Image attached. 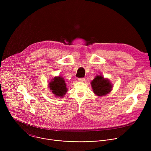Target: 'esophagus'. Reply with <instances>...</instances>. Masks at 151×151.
Returning a JSON list of instances; mask_svg holds the SVG:
<instances>
[{
  "mask_svg": "<svg viewBox=\"0 0 151 151\" xmlns=\"http://www.w3.org/2000/svg\"><path fill=\"white\" fill-rule=\"evenodd\" d=\"M85 81V78H79L78 79V81L79 82H84Z\"/></svg>",
  "mask_w": 151,
  "mask_h": 151,
  "instance_id": "1",
  "label": "esophagus"
}]
</instances>
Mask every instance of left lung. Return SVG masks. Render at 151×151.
<instances>
[{
    "label": "left lung",
    "mask_w": 151,
    "mask_h": 151,
    "mask_svg": "<svg viewBox=\"0 0 151 151\" xmlns=\"http://www.w3.org/2000/svg\"><path fill=\"white\" fill-rule=\"evenodd\" d=\"M91 85L94 93L99 97L109 94L113 88V85L110 80L104 78L101 75H96L91 82Z\"/></svg>",
    "instance_id": "1"
}]
</instances>
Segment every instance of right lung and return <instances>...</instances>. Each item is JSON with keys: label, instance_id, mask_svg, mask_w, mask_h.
Instances as JSON below:
<instances>
[{"label": "right lung", "instance_id": "obj_1", "mask_svg": "<svg viewBox=\"0 0 151 151\" xmlns=\"http://www.w3.org/2000/svg\"><path fill=\"white\" fill-rule=\"evenodd\" d=\"M48 85L50 91L57 98H63L68 91L66 81L61 76L51 79Z\"/></svg>", "mask_w": 151, "mask_h": 151}]
</instances>
